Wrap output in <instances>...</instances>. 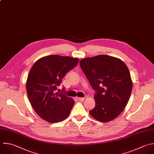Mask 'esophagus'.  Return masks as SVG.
I'll list each match as a JSON object with an SVG mask.
<instances>
[{"label":"esophagus","instance_id":"esophagus-1","mask_svg":"<svg viewBox=\"0 0 154 154\" xmlns=\"http://www.w3.org/2000/svg\"><path fill=\"white\" fill-rule=\"evenodd\" d=\"M78 99H79L80 101H83L84 100H85V98H83V97H79Z\"/></svg>","mask_w":154,"mask_h":154}]
</instances>
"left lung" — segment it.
<instances>
[{"mask_svg":"<svg viewBox=\"0 0 154 154\" xmlns=\"http://www.w3.org/2000/svg\"><path fill=\"white\" fill-rule=\"evenodd\" d=\"M80 65L92 88L95 108L89 111L95 120L109 122L124 110L132 89V81L126 65L120 59L98 55L83 59Z\"/></svg>","mask_w":154,"mask_h":154,"instance_id":"8db88e82","label":"left lung"}]
</instances>
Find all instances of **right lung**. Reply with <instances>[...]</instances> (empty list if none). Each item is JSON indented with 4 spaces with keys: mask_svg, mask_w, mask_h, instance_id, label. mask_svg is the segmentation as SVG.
<instances>
[{
    "mask_svg": "<svg viewBox=\"0 0 154 154\" xmlns=\"http://www.w3.org/2000/svg\"><path fill=\"white\" fill-rule=\"evenodd\" d=\"M79 60L68 56H47L37 60L31 68L26 80L27 95L32 108L44 120L60 122L70 114L74 100L56 91L66 73Z\"/></svg>",
    "mask_w": 154,
    "mask_h": 154,
    "instance_id": "right-lung-1",
    "label": "right lung"
}]
</instances>
